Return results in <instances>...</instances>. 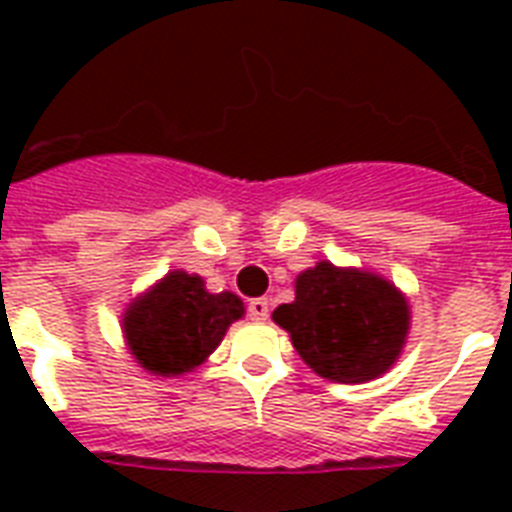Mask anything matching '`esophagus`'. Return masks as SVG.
Segmentation results:
<instances>
[{
	"label": "esophagus",
	"mask_w": 512,
	"mask_h": 512,
	"mask_svg": "<svg viewBox=\"0 0 512 512\" xmlns=\"http://www.w3.org/2000/svg\"><path fill=\"white\" fill-rule=\"evenodd\" d=\"M247 311L252 321H265L271 313V303H268V297H255V300H249Z\"/></svg>",
	"instance_id": "obj_1"
}]
</instances>
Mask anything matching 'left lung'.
I'll use <instances>...</instances> for the list:
<instances>
[{
	"mask_svg": "<svg viewBox=\"0 0 512 512\" xmlns=\"http://www.w3.org/2000/svg\"><path fill=\"white\" fill-rule=\"evenodd\" d=\"M273 321L287 329L305 364L332 382L377 380L396 364L409 337L412 308L380 273L321 260L297 273L295 300Z\"/></svg>",
	"mask_w": 512,
	"mask_h": 512,
	"instance_id": "obj_1",
	"label": "left lung"
}]
</instances>
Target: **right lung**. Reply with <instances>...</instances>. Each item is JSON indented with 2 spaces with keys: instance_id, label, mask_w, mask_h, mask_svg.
<instances>
[{
  "instance_id": "add662e5",
  "label": "right lung",
  "mask_w": 512,
  "mask_h": 512,
  "mask_svg": "<svg viewBox=\"0 0 512 512\" xmlns=\"http://www.w3.org/2000/svg\"><path fill=\"white\" fill-rule=\"evenodd\" d=\"M241 316L239 295H215L199 273L175 268L124 308V345L148 374L180 377L204 364Z\"/></svg>"
}]
</instances>
